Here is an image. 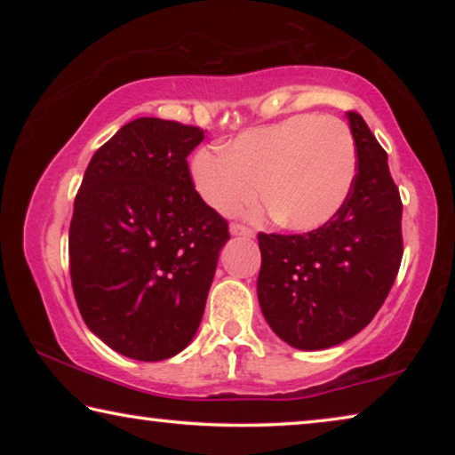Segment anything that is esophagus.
<instances>
[{
  "label": "esophagus",
  "instance_id": "34e87169",
  "mask_svg": "<svg viewBox=\"0 0 455 455\" xmlns=\"http://www.w3.org/2000/svg\"><path fill=\"white\" fill-rule=\"evenodd\" d=\"M230 235H235V236H255V230L244 227V225H238V222H233V225H230Z\"/></svg>",
  "mask_w": 455,
  "mask_h": 455
}]
</instances>
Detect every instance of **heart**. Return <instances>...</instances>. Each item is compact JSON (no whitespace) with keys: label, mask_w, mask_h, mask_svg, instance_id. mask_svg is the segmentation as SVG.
Wrapping results in <instances>:
<instances>
[{"label":"heart","mask_w":455,"mask_h":455,"mask_svg":"<svg viewBox=\"0 0 455 455\" xmlns=\"http://www.w3.org/2000/svg\"><path fill=\"white\" fill-rule=\"evenodd\" d=\"M355 168V140L341 120L299 114L243 132L228 148L196 152L190 176L204 203L220 212L255 200L265 188L267 209L279 225L313 230L345 204Z\"/></svg>","instance_id":"obj_1"}]
</instances>
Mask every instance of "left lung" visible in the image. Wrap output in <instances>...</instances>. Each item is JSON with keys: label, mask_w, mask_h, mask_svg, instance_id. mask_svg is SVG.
Instances as JSON below:
<instances>
[{"label": "left lung", "mask_w": 455, "mask_h": 455, "mask_svg": "<svg viewBox=\"0 0 455 455\" xmlns=\"http://www.w3.org/2000/svg\"><path fill=\"white\" fill-rule=\"evenodd\" d=\"M357 174L333 219L307 235L259 233V305L276 335L303 351L327 349L367 327L402 265V198L387 152L347 112Z\"/></svg>", "instance_id": "1"}]
</instances>
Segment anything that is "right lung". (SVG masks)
Wrapping results in <instances>:
<instances>
[{
	"label": "right lung",
	"mask_w": 455,
	"mask_h": 455,
	"mask_svg": "<svg viewBox=\"0 0 455 455\" xmlns=\"http://www.w3.org/2000/svg\"><path fill=\"white\" fill-rule=\"evenodd\" d=\"M203 130L138 118L100 146L70 222L82 319L130 359L163 361L192 341L228 225L200 198L187 156Z\"/></svg>",
	"instance_id": "right-lung-1"
}]
</instances>
